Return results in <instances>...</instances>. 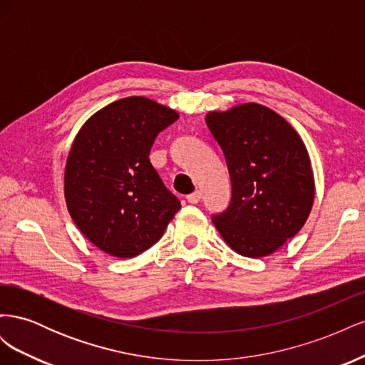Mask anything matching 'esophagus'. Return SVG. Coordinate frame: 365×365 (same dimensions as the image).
<instances>
[{"mask_svg":"<svg viewBox=\"0 0 365 365\" xmlns=\"http://www.w3.org/2000/svg\"><path fill=\"white\" fill-rule=\"evenodd\" d=\"M187 201H189L190 204H197L201 201V192H193L190 195H187Z\"/></svg>","mask_w":365,"mask_h":365,"instance_id":"esophagus-1","label":"esophagus"}]
</instances>
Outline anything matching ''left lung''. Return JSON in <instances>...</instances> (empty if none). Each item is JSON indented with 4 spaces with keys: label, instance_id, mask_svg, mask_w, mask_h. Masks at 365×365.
<instances>
[{
    "label": "left lung",
    "instance_id": "1",
    "mask_svg": "<svg viewBox=\"0 0 365 365\" xmlns=\"http://www.w3.org/2000/svg\"><path fill=\"white\" fill-rule=\"evenodd\" d=\"M205 121L231 180V202L213 224L240 256H268L311 213L315 184L304 143L283 117L257 103L208 113Z\"/></svg>",
    "mask_w": 365,
    "mask_h": 365
}]
</instances>
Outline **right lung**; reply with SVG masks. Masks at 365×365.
I'll use <instances>...</instances> for the list:
<instances>
[{
	"label": "right lung",
	"instance_id": "1",
	"mask_svg": "<svg viewBox=\"0 0 365 365\" xmlns=\"http://www.w3.org/2000/svg\"><path fill=\"white\" fill-rule=\"evenodd\" d=\"M178 113L132 96L86 120L65 165V201L85 237L114 257H135L161 239L181 208L149 160Z\"/></svg>",
	"mask_w": 365,
	"mask_h": 365
}]
</instances>
